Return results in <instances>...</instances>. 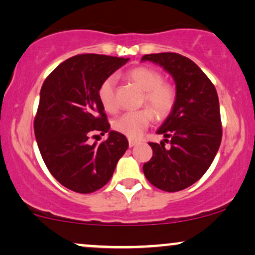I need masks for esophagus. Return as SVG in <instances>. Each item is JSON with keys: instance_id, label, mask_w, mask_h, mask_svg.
<instances>
[{"instance_id": "esophagus-1", "label": "esophagus", "mask_w": 255, "mask_h": 255, "mask_svg": "<svg viewBox=\"0 0 255 255\" xmlns=\"http://www.w3.org/2000/svg\"><path fill=\"white\" fill-rule=\"evenodd\" d=\"M128 144H129V147H133L138 144V141L134 140V139H128Z\"/></svg>"}]
</instances>
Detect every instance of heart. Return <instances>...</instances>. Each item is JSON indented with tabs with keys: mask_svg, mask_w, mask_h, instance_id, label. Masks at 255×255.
I'll return each mask as SVG.
<instances>
[{
	"mask_svg": "<svg viewBox=\"0 0 255 255\" xmlns=\"http://www.w3.org/2000/svg\"><path fill=\"white\" fill-rule=\"evenodd\" d=\"M127 78L144 91V103H146L158 117L168 115L175 103V91L169 83L163 82L157 70L147 66H139L130 70ZM116 78L109 76L102 82L98 91L100 102L106 111L114 113L117 109L115 98ZM149 108L138 111H128L114 120L113 128L116 132L129 139H139L153 121V113Z\"/></svg>",
	"mask_w": 255,
	"mask_h": 255,
	"instance_id": "1",
	"label": "heart"
}]
</instances>
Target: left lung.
Segmentation results:
<instances>
[{"label":"left lung","instance_id":"obj_1","mask_svg":"<svg viewBox=\"0 0 255 255\" xmlns=\"http://www.w3.org/2000/svg\"><path fill=\"white\" fill-rule=\"evenodd\" d=\"M141 61L163 68L175 83V103L157 129L164 139L149 142L153 155L142 170L153 186L180 191L205 174L219 150L223 132L217 91L194 61L177 53L146 54Z\"/></svg>","mask_w":255,"mask_h":255}]
</instances>
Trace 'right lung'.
Listing matches in <instances>:
<instances>
[{"mask_svg":"<svg viewBox=\"0 0 255 255\" xmlns=\"http://www.w3.org/2000/svg\"><path fill=\"white\" fill-rule=\"evenodd\" d=\"M129 58L81 54L53 70L40 92L33 122L35 136L47 168L72 191L89 194L113 177L116 164L128 149L123 134L110 130L98 91L105 78ZM96 132L108 139L89 144Z\"/></svg>","mask_w":255,"mask_h":255,"instance_id":"1","label":"right lung"}]
</instances>
